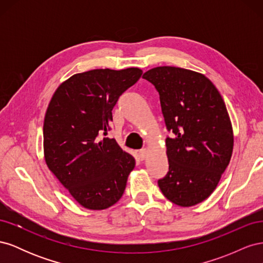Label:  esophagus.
I'll use <instances>...</instances> for the list:
<instances>
[{"label":"esophagus","instance_id":"1","mask_svg":"<svg viewBox=\"0 0 263 263\" xmlns=\"http://www.w3.org/2000/svg\"><path fill=\"white\" fill-rule=\"evenodd\" d=\"M147 153H148V150H147L146 148H142V149H140V150H139V153H138L139 159H141V160H144V159H145V158H146V156H147Z\"/></svg>","mask_w":263,"mask_h":263}]
</instances>
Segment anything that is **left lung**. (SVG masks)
<instances>
[{
    "label": "left lung",
    "instance_id": "1",
    "mask_svg": "<svg viewBox=\"0 0 263 263\" xmlns=\"http://www.w3.org/2000/svg\"><path fill=\"white\" fill-rule=\"evenodd\" d=\"M142 78L160 98L165 127L169 171L158 180L163 195L189 208L216 189L234 147L225 102L205 76L177 67H157Z\"/></svg>",
    "mask_w": 263,
    "mask_h": 263
}]
</instances>
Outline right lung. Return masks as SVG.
Listing matches in <instances>:
<instances>
[{
	"mask_svg": "<svg viewBox=\"0 0 263 263\" xmlns=\"http://www.w3.org/2000/svg\"><path fill=\"white\" fill-rule=\"evenodd\" d=\"M142 74L138 68L95 69L63 82L44 122L46 163L74 200L89 210H105L122 197L135 159L110 130L118 98Z\"/></svg>",
	"mask_w": 263,
	"mask_h": 263,
	"instance_id": "add662e5",
	"label": "right lung"
}]
</instances>
